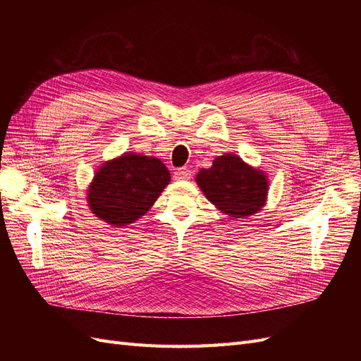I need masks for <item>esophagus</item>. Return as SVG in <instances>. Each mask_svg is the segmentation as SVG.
Returning a JSON list of instances; mask_svg holds the SVG:
<instances>
[{"instance_id": "esophagus-1", "label": "esophagus", "mask_w": 361, "mask_h": 361, "mask_svg": "<svg viewBox=\"0 0 361 361\" xmlns=\"http://www.w3.org/2000/svg\"><path fill=\"white\" fill-rule=\"evenodd\" d=\"M191 170L187 167H180L176 171H174V179L176 180H185V179H190L191 178Z\"/></svg>"}]
</instances>
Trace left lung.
Listing matches in <instances>:
<instances>
[{
    "instance_id": "1",
    "label": "left lung",
    "mask_w": 361,
    "mask_h": 361,
    "mask_svg": "<svg viewBox=\"0 0 361 361\" xmlns=\"http://www.w3.org/2000/svg\"><path fill=\"white\" fill-rule=\"evenodd\" d=\"M197 183L206 199L224 214L243 218L260 211L268 191L265 174L248 167L236 155L218 157L211 169H202Z\"/></svg>"
}]
</instances>
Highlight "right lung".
<instances>
[{
	"mask_svg": "<svg viewBox=\"0 0 361 361\" xmlns=\"http://www.w3.org/2000/svg\"><path fill=\"white\" fill-rule=\"evenodd\" d=\"M169 182L170 173L158 158L125 154L97 170L87 200L105 223L126 226L150 209Z\"/></svg>",
	"mask_w": 361,
	"mask_h": 361,
	"instance_id": "right-lung-1",
	"label": "right lung"
}]
</instances>
